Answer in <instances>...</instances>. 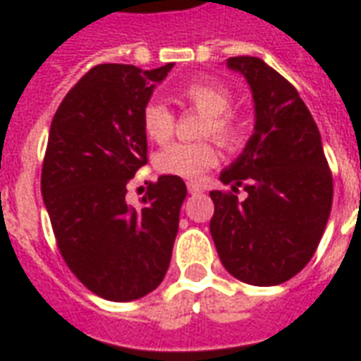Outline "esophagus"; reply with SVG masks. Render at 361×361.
<instances>
[{
	"label": "esophagus",
	"instance_id": "1",
	"mask_svg": "<svg viewBox=\"0 0 361 361\" xmlns=\"http://www.w3.org/2000/svg\"><path fill=\"white\" fill-rule=\"evenodd\" d=\"M188 191L191 193V195H195V193H201V185H199V183H195V181H189Z\"/></svg>",
	"mask_w": 361,
	"mask_h": 361
}]
</instances>
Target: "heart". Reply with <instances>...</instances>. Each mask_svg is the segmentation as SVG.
I'll return each mask as SVG.
<instances>
[{
	"mask_svg": "<svg viewBox=\"0 0 361 361\" xmlns=\"http://www.w3.org/2000/svg\"><path fill=\"white\" fill-rule=\"evenodd\" d=\"M178 96L197 110L207 114L203 133L216 137L222 145L235 147L242 142L243 127L228 111L232 92L226 85L214 79H195L178 89ZM176 118L164 102H149L142 110V127L152 141L164 142L173 133ZM216 149L211 142H172L157 154V168L162 173L197 180L216 162Z\"/></svg>",
	"mask_w": 361,
	"mask_h": 361,
	"instance_id": "obj_1",
	"label": "heart"
}]
</instances>
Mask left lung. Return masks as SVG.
Masks as SVG:
<instances>
[{
	"label": "left lung",
	"instance_id": "left-lung-1",
	"mask_svg": "<svg viewBox=\"0 0 361 361\" xmlns=\"http://www.w3.org/2000/svg\"><path fill=\"white\" fill-rule=\"evenodd\" d=\"M255 104L253 135L211 191V235L222 265L253 286L282 284L310 263L333 204V176L317 123L290 82L259 58H230ZM248 197L238 202L237 188Z\"/></svg>",
	"mask_w": 361,
	"mask_h": 361
}]
</instances>
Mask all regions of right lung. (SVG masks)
<instances>
[{"mask_svg": "<svg viewBox=\"0 0 361 361\" xmlns=\"http://www.w3.org/2000/svg\"><path fill=\"white\" fill-rule=\"evenodd\" d=\"M172 67H92L51 119L42 197L59 253L90 292L110 302L152 292L172 259L183 180L160 176L139 209L126 201L127 183L147 164L142 110Z\"/></svg>", "mask_w": 361, "mask_h": 361, "instance_id": "add662e5", "label": "right lung"}]
</instances>
